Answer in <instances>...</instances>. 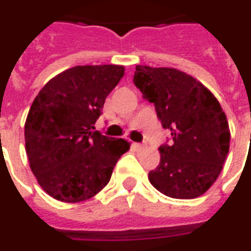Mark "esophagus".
Here are the masks:
<instances>
[{
  "instance_id": "esophagus-1",
  "label": "esophagus",
  "mask_w": 251,
  "mask_h": 251,
  "mask_svg": "<svg viewBox=\"0 0 251 251\" xmlns=\"http://www.w3.org/2000/svg\"><path fill=\"white\" fill-rule=\"evenodd\" d=\"M133 147H134V149H137V151H140V149H142V148H144V145H142V144H133Z\"/></svg>"
}]
</instances>
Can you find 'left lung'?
Instances as JSON below:
<instances>
[{
	"label": "left lung",
	"mask_w": 251,
	"mask_h": 251,
	"mask_svg": "<svg viewBox=\"0 0 251 251\" xmlns=\"http://www.w3.org/2000/svg\"><path fill=\"white\" fill-rule=\"evenodd\" d=\"M133 82L154 104L171 144L158 148L160 164L149 181L174 199H194L221 174L230 148V129L221 103L194 76L168 67L136 66Z\"/></svg>",
	"instance_id": "obj_1"
}]
</instances>
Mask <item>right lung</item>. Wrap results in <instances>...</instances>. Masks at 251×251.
Here are the masks:
<instances>
[{"label":"right lung","instance_id":"right-lung-1","mask_svg":"<svg viewBox=\"0 0 251 251\" xmlns=\"http://www.w3.org/2000/svg\"><path fill=\"white\" fill-rule=\"evenodd\" d=\"M125 67L76 66L52 77L25 121V151L37 183L53 199L77 203L103 189L130 144L94 131Z\"/></svg>","mask_w":251,"mask_h":251}]
</instances>
